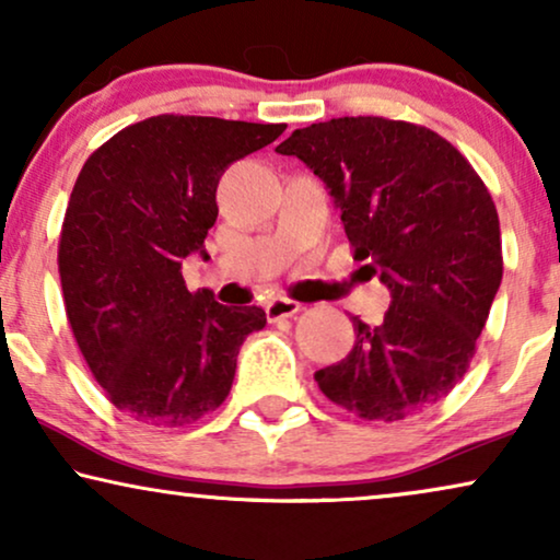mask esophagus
Instances as JSON below:
<instances>
[{"label":"esophagus","mask_w":560,"mask_h":560,"mask_svg":"<svg viewBox=\"0 0 560 560\" xmlns=\"http://www.w3.org/2000/svg\"><path fill=\"white\" fill-rule=\"evenodd\" d=\"M301 308H303V305L298 303V301H290V298H272V301L265 305L267 318H270V320L290 318V316H295V313L301 311Z\"/></svg>","instance_id":"esophagus-1"}]
</instances>
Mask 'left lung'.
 I'll return each instance as SVG.
<instances>
[{
    "label": "left lung",
    "mask_w": 560,
    "mask_h": 560,
    "mask_svg": "<svg viewBox=\"0 0 560 560\" xmlns=\"http://www.w3.org/2000/svg\"><path fill=\"white\" fill-rule=\"evenodd\" d=\"M275 152L326 183L354 259L393 303L354 324L347 359L316 372L328 400L364 420H402L458 385L502 282L500 219L477 171L410 121L339 117L295 129Z\"/></svg>",
    "instance_id": "left-lung-1"
}]
</instances>
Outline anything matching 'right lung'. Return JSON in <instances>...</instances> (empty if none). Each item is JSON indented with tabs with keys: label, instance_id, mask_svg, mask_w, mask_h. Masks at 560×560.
<instances>
[{
	"label": "right lung",
	"instance_id": "add662e5",
	"mask_svg": "<svg viewBox=\"0 0 560 560\" xmlns=\"http://www.w3.org/2000/svg\"><path fill=\"white\" fill-rule=\"evenodd\" d=\"M285 125L160 114L104 142L75 180L58 244L71 331L121 412L178 428L217 410L240 347L265 328L257 305L190 293L183 259L209 257L224 171L278 140Z\"/></svg>",
	"mask_w": 560,
	"mask_h": 560
}]
</instances>
